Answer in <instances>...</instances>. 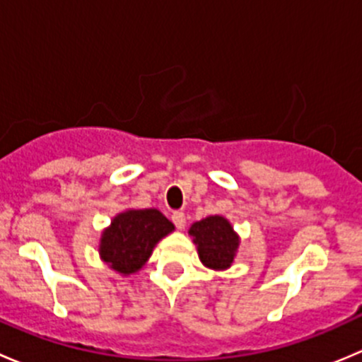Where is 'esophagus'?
Wrapping results in <instances>:
<instances>
[{"label": "esophagus", "instance_id": "1", "mask_svg": "<svg viewBox=\"0 0 362 362\" xmlns=\"http://www.w3.org/2000/svg\"><path fill=\"white\" fill-rule=\"evenodd\" d=\"M171 221H173V224L177 226V229H180V231L185 228V224H187V218H185L184 211H173Z\"/></svg>", "mask_w": 362, "mask_h": 362}]
</instances>
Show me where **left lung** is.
<instances>
[{"label":"left lung","instance_id":"8db88e82","mask_svg":"<svg viewBox=\"0 0 362 362\" xmlns=\"http://www.w3.org/2000/svg\"><path fill=\"white\" fill-rule=\"evenodd\" d=\"M189 236L198 249L199 261L214 272H224L235 262L240 247L238 233L222 215H210L189 228Z\"/></svg>","mask_w":362,"mask_h":362}]
</instances>
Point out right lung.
Here are the masks:
<instances>
[{
    "mask_svg": "<svg viewBox=\"0 0 362 362\" xmlns=\"http://www.w3.org/2000/svg\"><path fill=\"white\" fill-rule=\"evenodd\" d=\"M175 231V226L158 208H127L101 231L100 259L122 276L140 272L156 245Z\"/></svg>",
    "mask_w": 362,
    "mask_h": 362,
    "instance_id": "right-lung-1",
    "label": "right lung"
}]
</instances>
